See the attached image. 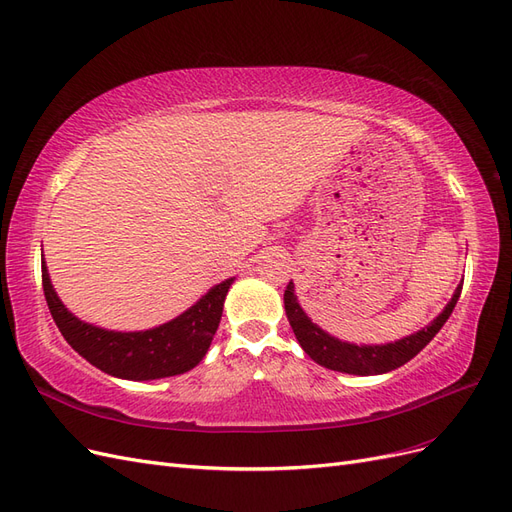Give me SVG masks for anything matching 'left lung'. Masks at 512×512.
<instances>
[{"mask_svg": "<svg viewBox=\"0 0 512 512\" xmlns=\"http://www.w3.org/2000/svg\"><path fill=\"white\" fill-rule=\"evenodd\" d=\"M459 284L453 292L451 301L446 303L442 312L433 318L427 327L421 331H416L412 335H406L397 339V342L391 344H378V346H367V344H350L342 342L327 331H322L316 322H312L303 307L297 301V294H294V284L290 282L284 292V307H286V316L290 327L297 335V342L301 348L309 354V359H314L318 365L333 369V371H342V374H352V376H378L386 374V371H393L408 363L410 359L421 352L436 333L444 327V322L448 316L453 314V309L459 301L461 294Z\"/></svg>", "mask_w": 512, "mask_h": 512, "instance_id": "1", "label": "left lung"}]
</instances>
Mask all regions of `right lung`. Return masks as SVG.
Segmentation results:
<instances>
[{
    "label": "right lung",
    "instance_id": "1",
    "mask_svg": "<svg viewBox=\"0 0 512 512\" xmlns=\"http://www.w3.org/2000/svg\"><path fill=\"white\" fill-rule=\"evenodd\" d=\"M232 282L235 277L215 284L192 307L160 327L145 331H108L76 318L61 303L42 258L46 305L66 342L104 374L134 382L179 376L203 361L220 327L224 301Z\"/></svg>",
    "mask_w": 512,
    "mask_h": 512
}]
</instances>
